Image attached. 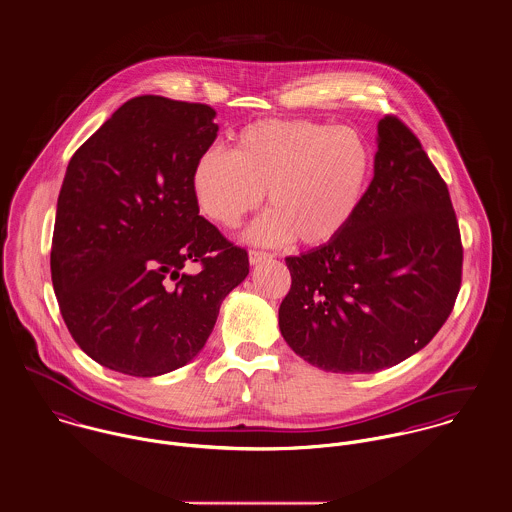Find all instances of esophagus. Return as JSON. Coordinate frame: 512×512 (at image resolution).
I'll return each instance as SVG.
<instances>
[{
    "instance_id": "esophagus-1",
    "label": "esophagus",
    "mask_w": 512,
    "mask_h": 512,
    "mask_svg": "<svg viewBox=\"0 0 512 512\" xmlns=\"http://www.w3.org/2000/svg\"><path fill=\"white\" fill-rule=\"evenodd\" d=\"M270 258H272V254L262 252V250H250V252H248V260H250L252 266H256V264H260V262H266V260H270Z\"/></svg>"
}]
</instances>
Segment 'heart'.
<instances>
[{"instance_id":"obj_1","label":"heart","mask_w":512,"mask_h":512,"mask_svg":"<svg viewBox=\"0 0 512 512\" xmlns=\"http://www.w3.org/2000/svg\"><path fill=\"white\" fill-rule=\"evenodd\" d=\"M374 173L363 134L309 120H258L242 128L232 151L207 149L191 169V193L205 219L238 228L268 191L272 211L248 238L305 246L337 240L359 215Z\"/></svg>"}]
</instances>
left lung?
Listing matches in <instances>:
<instances>
[{
  "mask_svg": "<svg viewBox=\"0 0 512 512\" xmlns=\"http://www.w3.org/2000/svg\"><path fill=\"white\" fill-rule=\"evenodd\" d=\"M374 177L351 226L288 256L280 331L325 372L370 374L424 349L461 286L463 248L445 181L394 116L378 122Z\"/></svg>",
  "mask_w": 512,
  "mask_h": 512,
  "instance_id": "1",
  "label": "left lung"
}]
</instances>
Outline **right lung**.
Wrapping results in <instances>:
<instances>
[{"instance_id": "right-lung-1", "label": "right lung", "mask_w": 512, "mask_h": 512, "mask_svg": "<svg viewBox=\"0 0 512 512\" xmlns=\"http://www.w3.org/2000/svg\"><path fill=\"white\" fill-rule=\"evenodd\" d=\"M215 116L207 104L138 96L69 161L51 276L69 333L98 365L147 378L191 363L248 276L246 250L199 215L189 185L217 140Z\"/></svg>"}]
</instances>
